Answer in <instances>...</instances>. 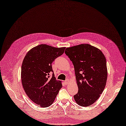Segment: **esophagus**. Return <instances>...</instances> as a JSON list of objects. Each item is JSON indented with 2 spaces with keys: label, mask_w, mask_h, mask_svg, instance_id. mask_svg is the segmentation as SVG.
<instances>
[{
  "label": "esophagus",
  "mask_w": 126,
  "mask_h": 126,
  "mask_svg": "<svg viewBox=\"0 0 126 126\" xmlns=\"http://www.w3.org/2000/svg\"><path fill=\"white\" fill-rule=\"evenodd\" d=\"M69 83V79H66L65 80V81H64L65 84H68Z\"/></svg>",
  "instance_id": "1"
}]
</instances>
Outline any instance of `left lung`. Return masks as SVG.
I'll use <instances>...</instances> for the list:
<instances>
[{
    "label": "left lung",
    "instance_id": "8db88e82",
    "mask_svg": "<svg viewBox=\"0 0 126 126\" xmlns=\"http://www.w3.org/2000/svg\"><path fill=\"white\" fill-rule=\"evenodd\" d=\"M65 54L72 61L79 91L74 96L76 102L88 107L100 97L107 79L106 59L98 48L88 44L67 47Z\"/></svg>",
    "mask_w": 126,
    "mask_h": 126
}]
</instances>
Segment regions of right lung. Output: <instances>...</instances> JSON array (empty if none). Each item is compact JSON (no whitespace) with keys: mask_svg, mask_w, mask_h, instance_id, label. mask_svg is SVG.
Returning a JSON list of instances; mask_svg holds the SVG:
<instances>
[{"mask_svg":"<svg viewBox=\"0 0 126 126\" xmlns=\"http://www.w3.org/2000/svg\"><path fill=\"white\" fill-rule=\"evenodd\" d=\"M65 49L41 44L29 50L24 58L21 70L23 87L29 98L39 107L51 105L62 87V82L55 78L51 64Z\"/></svg>","mask_w":126,"mask_h":126,"instance_id":"right-lung-1","label":"right lung"}]
</instances>
